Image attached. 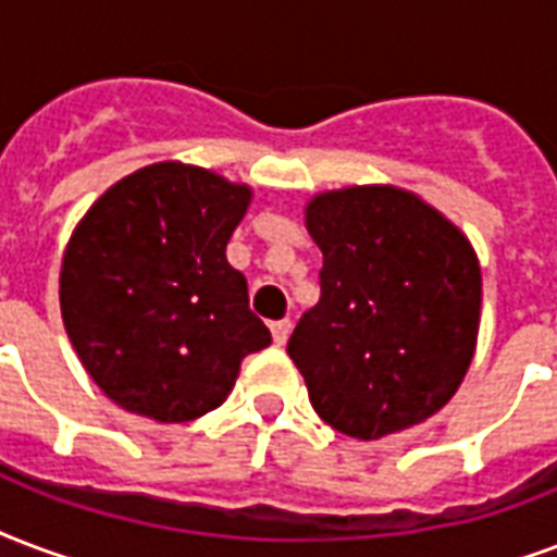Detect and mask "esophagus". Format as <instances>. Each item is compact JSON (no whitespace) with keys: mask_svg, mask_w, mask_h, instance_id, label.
<instances>
[{"mask_svg":"<svg viewBox=\"0 0 557 557\" xmlns=\"http://www.w3.org/2000/svg\"><path fill=\"white\" fill-rule=\"evenodd\" d=\"M288 333H292V321L283 318V321H274L271 324V338H274V345H286Z\"/></svg>","mask_w":557,"mask_h":557,"instance_id":"obj_1","label":"esophagus"}]
</instances>
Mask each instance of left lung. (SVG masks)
Instances as JSON below:
<instances>
[{
	"mask_svg": "<svg viewBox=\"0 0 557 557\" xmlns=\"http://www.w3.org/2000/svg\"><path fill=\"white\" fill-rule=\"evenodd\" d=\"M321 297L288 356L318 418L356 441L411 430L449 403L473 362L482 269L458 224L394 184L309 198Z\"/></svg>",
	"mask_w": 557,
	"mask_h": 557,
	"instance_id": "obj_1",
	"label": "left lung"
}]
</instances>
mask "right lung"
Wrapping results in <instances>:
<instances>
[{
	"label": "right lung",
	"instance_id": "obj_1",
	"mask_svg": "<svg viewBox=\"0 0 557 557\" xmlns=\"http://www.w3.org/2000/svg\"><path fill=\"white\" fill-rule=\"evenodd\" d=\"M253 189L163 160L116 181L75 224L61 315L104 397L157 423L219 409L242 359L271 345L227 242Z\"/></svg>",
	"mask_w": 557,
	"mask_h": 557
}]
</instances>
